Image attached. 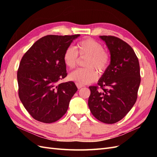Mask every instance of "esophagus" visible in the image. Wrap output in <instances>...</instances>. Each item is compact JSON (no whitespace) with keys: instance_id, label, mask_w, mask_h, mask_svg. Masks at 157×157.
<instances>
[{"instance_id":"34e87169","label":"esophagus","mask_w":157,"mask_h":157,"mask_svg":"<svg viewBox=\"0 0 157 157\" xmlns=\"http://www.w3.org/2000/svg\"><path fill=\"white\" fill-rule=\"evenodd\" d=\"M76 85H77V88H78V89L81 88H82V87L84 86V85H83V84H80V83H78V82H76Z\"/></svg>"}]
</instances>
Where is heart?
<instances>
[{
	"instance_id": "b5f03b06",
	"label": "heart",
	"mask_w": 157,
	"mask_h": 157,
	"mask_svg": "<svg viewBox=\"0 0 157 157\" xmlns=\"http://www.w3.org/2000/svg\"><path fill=\"white\" fill-rule=\"evenodd\" d=\"M77 50L73 46H69L63 54V61L65 65L69 69L75 68L77 65L78 56H87L85 65L88 67L80 68L73 71L69 75V78L80 84L93 82L98 79V72H103L107 67L109 56L103 50V47L99 42L87 39L79 42L77 46Z\"/></svg>"
}]
</instances>
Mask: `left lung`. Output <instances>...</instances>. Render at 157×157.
<instances>
[{
  "instance_id": "obj_1",
  "label": "left lung",
  "mask_w": 157,
  "mask_h": 157,
  "mask_svg": "<svg viewBox=\"0 0 157 157\" xmlns=\"http://www.w3.org/2000/svg\"><path fill=\"white\" fill-rule=\"evenodd\" d=\"M110 52L111 62L98 81L91 86L88 107L98 120L114 124L130 111L141 82L138 58L132 47L119 38L99 36Z\"/></svg>"
}]
</instances>
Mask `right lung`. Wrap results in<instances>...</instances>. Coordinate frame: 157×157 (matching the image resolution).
<instances>
[{
	"instance_id": "right-lung-1",
	"label": "right lung",
	"mask_w": 157,
	"mask_h": 157,
	"mask_svg": "<svg viewBox=\"0 0 157 157\" xmlns=\"http://www.w3.org/2000/svg\"><path fill=\"white\" fill-rule=\"evenodd\" d=\"M80 35H46L36 41L21 59L17 70L18 94L30 115L44 123L58 121L67 112L75 84H58L67 75L65 49Z\"/></svg>"
}]
</instances>
